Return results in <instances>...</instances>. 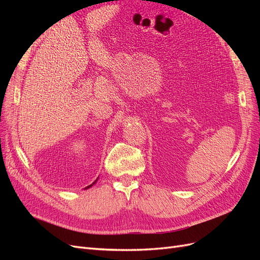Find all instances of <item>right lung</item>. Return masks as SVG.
<instances>
[{
  "label": "right lung",
  "mask_w": 260,
  "mask_h": 260,
  "mask_svg": "<svg viewBox=\"0 0 260 260\" xmlns=\"http://www.w3.org/2000/svg\"><path fill=\"white\" fill-rule=\"evenodd\" d=\"M98 179H99V178H98ZM98 179H96L95 181H94V182H93L92 184H90V185H88V186H86V187H84V190H86V188H89V187H91V186H92L93 184H95V183H96V181H98Z\"/></svg>",
  "instance_id": "1"
}]
</instances>
